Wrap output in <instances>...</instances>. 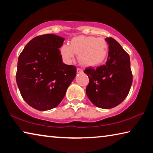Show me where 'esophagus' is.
I'll return each instance as SVG.
<instances>
[{
  "instance_id": "esophagus-1",
  "label": "esophagus",
  "mask_w": 153,
  "mask_h": 153,
  "mask_svg": "<svg viewBox=\"0 0 153 153\" xmlns=\"http://www.w3.org/2000/svg\"><path fill=\"white\" fill-rule=\"evenodd\" d=\"M83 72V69L80 68H77V74H81Z\"/></svg>"
}]
</instances>
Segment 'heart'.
Masks as SVG:
<instances>
[{"label": "heart", "instance_id": "obj_1", "mask_svg": "<svg viewBox=\"0 0 153 153\" xmlns=\"http://www.w3.org/2000/svg\"><path fill=\"white\" fill-rule=\"evenodd\" d=\"M60 51L67 63H71L75 54H78V60L82 65L95 66L105 60L108 55V45L102 38L78 36L72 38L70 45H62Z\"/></svg>", "mask_w": 153, "mask_h": 153}]
</instances>
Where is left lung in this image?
<instances>
[{
  "label": "left lung",
  "instance_id": "obj_1",
  "mask_svg": "<svg viewBox=\"0 0 153 153\" xmlns=\"http://www.w3.org/2000/svg\"><path fill=\"white\" fill-rule=\"evenodd\" d=\"M108 55L106 63L97 69L88 67L84 72L89 77L86 94L93 104L101 108L120 105L128 96L132 84L130 59L113 38H107Z\"/></svg>",
  "mask_w": 153,
  "mask_h": 153
}]
</instances>
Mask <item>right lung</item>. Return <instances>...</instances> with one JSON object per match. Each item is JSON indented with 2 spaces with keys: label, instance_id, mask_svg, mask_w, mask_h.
<instances>
[{
  "label": "right lung",
  "instance_id": "add662e5",
  "mask_svg": "<svg viewBox=\"0 0 153 153\" xmlns=\"http://www.w3.org/2000/svg\"><path fill=\"white\" fill-rule=\"evenodd\" d=\"M65 39L55 34L36 36L19 56L16 82L22 98L39 111L56 107L76 75V67L63 63L59 48Z\"/></svg>",
  "mask_w": 153,
  "mask_h": 153
}]
</instances>
